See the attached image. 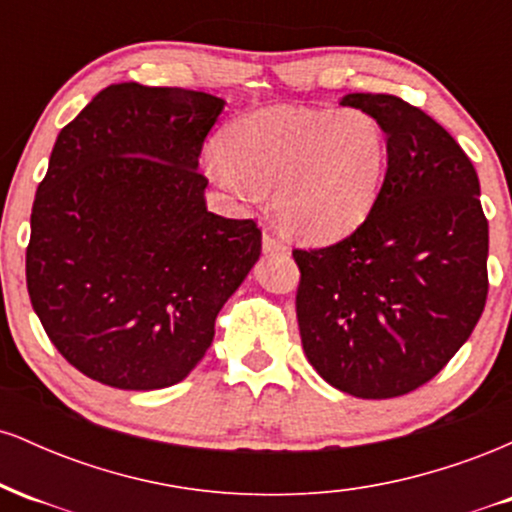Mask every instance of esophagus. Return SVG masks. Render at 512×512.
I'll return each instance as SVG.
<instances>
[{
  "instance_id": "esophagus-1",
  "label": "esophagus",
  "mask_w": 512,
  "mask_h": 512,
  "mask_svg": "<svg viewBox=\"0 0 512 512\" xmlns=\"http://www.w3.org/2000/svg\"><path fill=\"white\" fill-rule=\"evenodd\" d=\"M262 248H264V252H289V248H286L284 240H279V238L274 236V233H269V231H264Z\"/></svg>"
}]
</instances>
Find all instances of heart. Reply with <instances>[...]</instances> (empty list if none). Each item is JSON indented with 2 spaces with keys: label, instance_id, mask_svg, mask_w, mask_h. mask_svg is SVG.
Segmentation results:
<instances>
[{
  "label": "heart",
  "instance_id": "b5f03b06",
  "mask_svg": "<svg viewBox=\"0 0 512 512\" xmlns=\"http://www.w3.org/2000/svg\"><path fill=\"white\" fill-rule=\"evenodd\" d=\"M207 170L228 195L257 202L274 190L286 233L308 243L349 236L378 204L390 139L358 108L274 105L240 117Z\"/></svg>",
  "mask_w": 512,
  "mask_h": 512
}]
</instances>
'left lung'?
Masks as SVG:
<instances>
[{"mask_svg":"<svg viewBox=\"0 0 512 512\" xmlns=\"http://www.w3.org/2000/svg\"><path fill=\"white\" fill-rule=\"evenodd\" d=\"M342 105L378 117L390 161L378 204L351 236L293 250L296 315L327 383L390 399L438 375L477 327L489 221L477 170L431 115L387 93H349Z\"/></svg>","mask_w":512,"mask_h":512,"instance_id":"obj_1","label":"left lung"}]
</instances>
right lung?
I'll return each mask as SVG.
<instances>
[{"label":"right lung","instance_id":"obj_1","mask_svg":"<svg viewBox=\"0 0 512 512\" xmlns=\"http://www.w3.org/2000/svg\"><path fill=\"white\" fill-rule=\"evenodd\" d=\"M223 105L187 88L113 84L57 137L35 192L26 284L50 342L91 380L180 383L260 260L257 223L204 202L199 154Z\"/></svg>","mask_w":512,"mask_h":512}]
</instances>
